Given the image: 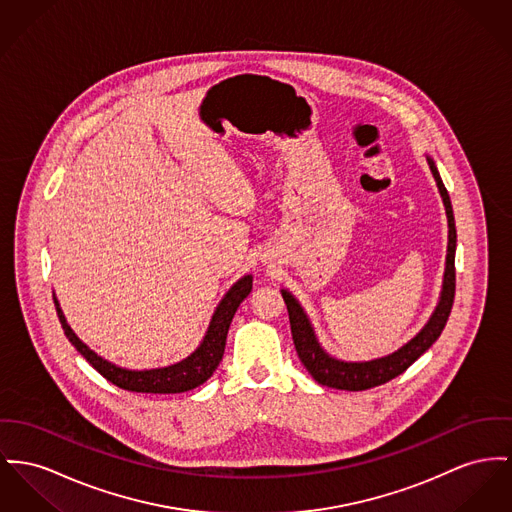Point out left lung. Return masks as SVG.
<instances>
[{
  "mask_svg": "<svg viewBox=\"0 0 512 512\" xmlns=\"http://www.w3.org/2000/svg\"><path fill=\"white\" fill-rule=\"evenodd\" d=\"M429 169L433 172V178L437 182L439 194L443 198L444 211L448 219V246H446V264H444L443 289L439 303L433 310L431 318L427 324L415 334L411 340L402 345L398 351L371 359V361H343L338 357H332L316 338L314 326L301 307V303L289 293L287 289H281V297L287 305L289 312V322H291V334H293V343L297 349V355L301 363L307 367L310 376L330 388L338 390H349V392H359L367 390L378 384H384L398 375H402L408 369L411 363H415L435 341L439 340L441 332L446 326V320L450 316L452 303H454V289H456V272H454V256H456V225H454V213H452V204L448 198V192L444 188L443 178L437 171L435 161L427 155Z\"/></svg>",
  "mask_w": 512,
  "mask_h": 512,
  "instance_id": "8db88e82",
  "label": "left lung"
}]
</instances>
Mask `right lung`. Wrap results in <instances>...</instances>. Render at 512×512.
Instances as JSON below:
<instances>
[{
    "instance_id": "add662e5",
    "label": "right lung",
    "mask_w": 512,
    "mask_h": 512,
    "mask_svg": "<svg viewBox=\"0 0 512 512\" xmlns=\"http://www.w3.org/2000/svg\"><path fill=\"white\" fill-rule=\"evenodd\" d=\"M250 291H252V275H242L239 281L233 283V287L223 295V299L219 301L209 320L204 340L200 341V345L186 359L169 367L141 369V371L118 367L103 359L101 355H97L93 349H89V345L79 340L71 330L62 307L56 299V293H54V305H56V312L66 338L89 361V365H93L106 380L130 392L178 394L204 384L205 380L215 373L225 353V343H227V334H229L233 316L240 307V303L250 295Z\"/></svg>"
}]
</instances>
